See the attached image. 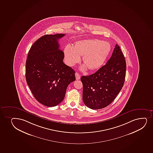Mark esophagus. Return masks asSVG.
Returning <instances> with one entry per match:
<instances>
[{
	"mask_svg": "<svg viewBox=\"0 0 153 153\" xmlns=\"http://www.w3.org/2000/svg\"><path fill=\"white\" fill-rule=\"evenodd\" d=\"M75 75H76V79H80V78H81V76L79 75V73L76 72V74H75Z\"/></svg>",
	"mask_w": 153,
	"mask_h": 153,
	"instance_id": "esophagus-1",
	"label": "esophagus"
}]
</instances>
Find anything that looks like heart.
Masks as SVG:
<instances>
[{
    "label": "heart",
    "instance_id": "1",
    "mask_svg": "<svg viewBox=\"0 0 153 153\" xmlns=\"http://www.w3.org/2000/svg\"><path fill=\"white\" fill-rule=\"evenodd\" d=\"M111 50V45L107 42L97 39L77 41L75 47L67 45L64 49V56L67 64L72 66L80 62L81 55L83 60L91 70L99 68L104 64ZM86 66L81 67L85 70Z\"/></svg>",
    "mask_w": 153,
    "mask_h": 153
}]
</instances>
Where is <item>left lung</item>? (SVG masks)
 <instances>
[{
    "instance_id": "8db88e82",
    "label": "left lung",
    "mask_w": 153,
    "mask_h": 153,
    "mask_svg": "<svg viewBox=\"0 0 153 153\" xmlns=\"http://www.w3.org/2000/svg\"><path fill=\"white\" fill-rule=\"evenodd\" d=\"M126 71L125 56L116 44L111 58L105 65L94 74L81 77L85 105L93 110L109 105L123 87Z\"/></svg>"
}]
</instances>
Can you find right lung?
<instances>
[{"label":"right lung","instance_id":"1","mask_svg":"<svg viewBox=\"0 0 153 153\" xmlns=\"http://www.w3.org/2000/svg\"><path fill=\"white\" fill-rule=\"evenodd\" d=\"M64 36H43L28 51L25 69L27 84L36 100L47 107H55L61 102L68 85L76 80L74 70L63 61L64 53L58 40Z\"/></svg>","mask_w":153,"mask_h":153}]
</instances>
